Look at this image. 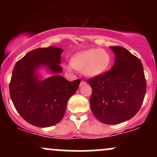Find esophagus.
I'll list each match as a JSON object with an SVG mask.
<instances>
[{
  "label": "esophagus",
  "mask_w": 157,
  "mask_h": 157,
  "mask_svg": "<svg viewBox=\"0 0 157 157\" xmlns=\"http://www.w3.org/2000/svg\"><path fill=\"white\" fill-rule=\"evenodd\" d=\"M86 82L84 81V80H81V82H80V86H83V85H85L86 84Z\"/></svg>",
  "instance_id": "esophagus-1"
}]
</instances>
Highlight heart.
<instances>
[{"instance_id": "b5f03b06", "label": "heart", "mask_w": 157, "mask_h": 157, "mask_svg": "<svg viewBox=\"0 0 157 157\" xmlns=\"http://www.w3.org/2000/svg\"><path fill=\"white\" fill-rule=\"evenodd\" d=\"M111 64L110 54L102 48H92L79 52L71 58V63L63 65L64 69L73 71L75 69L83 71L90 77L101 76L106 72Z\"/></svg>"}]
</instances>
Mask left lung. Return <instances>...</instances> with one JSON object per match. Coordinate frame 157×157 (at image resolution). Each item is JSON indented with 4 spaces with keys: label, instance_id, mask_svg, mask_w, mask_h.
Listing matches in <instances>:
<instances>
[{
    "label": "left lung",
    "instance_id": "obj_1",
    "mask_svg": "<svg viewBox=\"0 0 157 157\" xmlns=\"http://www.w3.org/2000/svg\"><path fill=\"white\" fill-rule=\"evenodd\" d=\"M115 64L107 72L87 81L91 86L90 108L101 122L115 124L131 119L138 112L147 84L140 59L120 46H111Z\"/></svg>",
    "mask_w": 157,
    "mask_h": 157
}]
</instances>
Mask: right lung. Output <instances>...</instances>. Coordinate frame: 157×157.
Instances as JSON below:
<instances>
[{
    "label": "right lung",
    "instance_id": "obj_1",
    "mask_svg": "<svg viewBox=\"0 0 157 157\" xmlns=\"http://www.w3.org/2000/svg\"><path fill=\"white\" fill-rule=\"evenodd\" d=\"M63 50L58 47L37 48L28 52L13 70L10 95L18 113L28 123L47 128L61 121L67 101L81 80L70 82L59 75ZM45 67L52 76L42 80L37 70Z\"/></svg>",
    "mask_w": 157,
    "mask_h": 157
}]
</instances>
